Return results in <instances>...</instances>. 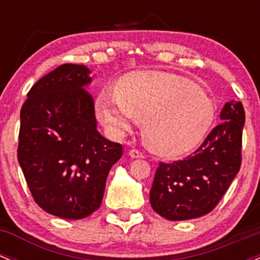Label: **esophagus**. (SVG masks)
<instances>
[{
  "mask_svg": "<svg viewBox=\"0 0 260 260\" xmlns=\"http://www.w3.org/2000/svg\"><path fill=\"white\" fill-rule=\"evenodd\" d=\"M128 154H129L132 158H145V154L141 151H138V149H131Z\"/></svg>",
  "mask_w": 260,
  "mask_h": 260,
  "instance_id": "obj_1",
  "label": "esophagus"
}]
</instances>
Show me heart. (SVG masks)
I'll return each instance as SVG.
<instances>
[{
	"label": "heart",
	"instance_id": "1",
	"mask_svg": "<svg viewBox=\"0 0 260 260\" xmlns=\"http://www.w3.org/2000/svg\"><path fill=\"white\" fill-rule=\"evenodd\" d=\"M102 123L115 135L143 120V135L161 153L179 154L196 147L210 129L214 104L192 81L166 72L125 75L117 94L103 93L96 103Z\"/></svg>",
	"mask_w": 260,
	"mask_h": 260
}]
</instances>
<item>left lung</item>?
<instances>
[{
    "label": "left lung",
    "instance_id": "left-lung-1",
    "mask_svg": "<svg viewBox=\"0 0 260 260\" xmlns=\"http://www.w3.org/2000/svg\"><path fill=\"white\" fill-rule=\"evenodd\" d=\"M221 123L192 156L157 167L149 201L154 211L171 221L209 214L219 204L242 165L245 113L240 102L225 103Z\"/></svg>",
    "mask_w": 260,
    "mask_h": 260
}]
</instances>
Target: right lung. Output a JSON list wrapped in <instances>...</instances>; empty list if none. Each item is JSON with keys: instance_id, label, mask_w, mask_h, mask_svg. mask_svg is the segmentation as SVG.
Listing matches in <instances>:
<instances>
[{"instance_id": "right-lung-1", "label": "right lung", "mask_w": 260, "mask_h": 260, "mask_svg": "<svg viewBox=\"0 0 260 260\" xmlns=\"http://www.w3.org/2000/svg\"><path fill=\"white\" fill-rule=\"evenodd\" d=\"M90 83L85 65H60L30 89L21 108L18 164L36 204L62 219H83L101 206L123 153L96 129Z\"/></svg>"}]
</instances>
